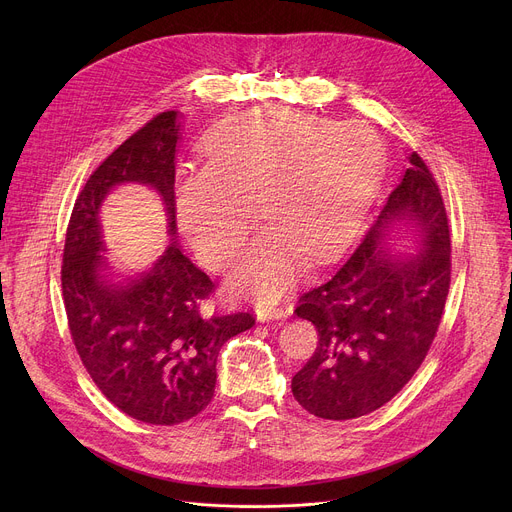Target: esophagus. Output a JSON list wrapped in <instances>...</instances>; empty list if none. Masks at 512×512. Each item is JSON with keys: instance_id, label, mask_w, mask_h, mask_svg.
Instances as JSON below:
<instances>
[{"instance_id": "obj_1", "label": "esophagus", "mask_w": 512, "mask_h": 512, "mask_svg": "<svg viewBox=\"0 0 512 512\" xmlns=\"http://www.w3.org/2000/svg\"><path fill=\"white\" fill-rule=\"evenodd\" d=\"M287 316V310H283L281 306H267V304H261L257 306V318L261 322H269V320H281Z\"/></svg>"}]
</instances>
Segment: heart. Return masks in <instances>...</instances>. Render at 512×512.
I'll return each instance as SVG.
<instances>
[{
  "instance_id": "obj_1",
  "label": "heart",
  "mask_w": 512,
  "mask_h": 512,
  "mask_svg": "<svg viewBox=\"0 0 512 512\" xmlns=\"http://www.w3.org/2000/svg\"><path fill=\"white\" fill-rule=\"evenodd\" d=\"M381 164L377 135L294 109L231 119L206 141V168L176 186V216L202 263L227 267L253 216L265 225L233 273V285L275 300L298 259H324L354 229Z\"/></svg>"
}]
</instances>
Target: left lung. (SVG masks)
I'll use <instances>...</instances> for the list:
<instances>
[{"label": "left lung", "mask_w": 512, "mask_h": 512, "mask_svg": "<svg viewBox=\"0 0 512 512\" xmlns=\"http://www.w3.org/2000/svg\"><path fill=\"white\" fill-rule=\"evenodd\" d=\"M377 223L294 314L314 324L318 346L291 379L298 403L322 419H354L389 403L417 373L440 328L452 281V239L433 174L409 156ZM393 217L415 222L424 253L391 262L378 243Z\"/></svg>", "instance_id": "1"}]
</instances>
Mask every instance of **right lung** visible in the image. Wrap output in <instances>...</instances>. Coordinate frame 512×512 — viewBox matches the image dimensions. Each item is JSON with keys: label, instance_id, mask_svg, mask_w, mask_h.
Returning a JSON list of instances; mask_svg holds the SVG:
<instances>
[{"label": "right lung", "instance_id": "obj_1", "mask_svg": "<svg viewBox=\"0 0 512 512\" xmlns=\"http://www.w3.org/2000/svg\"><path fill=\"white\" fill-rule=\"evenodd\" d=\"M178 129L176 111L156 115L89 176L70 214L60 271L68 330L87 373L117 409L152 425L198 415L214 395L223 344L255 324L251 312L202 310L216 285L176 243L127 285L103 281L99 206L113 186H154L176 235Z\"/></svg>", "mask_w": 512, "mask_h": 512}]
</instances>
